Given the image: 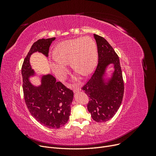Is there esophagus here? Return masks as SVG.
Instances as JSON below:
<instances>
[{"instance_id":"1","label":"esophagus","mask_w":156,"mask_h":156,"mask_svg":"<svg viewBox=\"0 0 156 156\" xmlns=\"http://www.w3.org/2000/svg\"><path fill=\"white\" fill-rule=\"evenodd\" d=\"M80 90H81V88H80V87H78V88H75L73 90V92H78V91H80Z\"/></svg>"}]
</instances>
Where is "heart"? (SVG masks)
<instances>
[{
    "mask_svg": "<svg viewBox=\"0 0 156 156\" xmlns=\"http://www.w3.org/2000/svg\"><path fill=\"white\" fill-rule=\"evenodd\" d=\"M54 54L51 68L61 80L67 75L68 64L74 71L87 76L94 71L97 62V47L89 37L63 41L56 46Z\"/></svg>",
    "mask_w": 156,
    "mask_h": 156,
    "instance_id": "heart-1",
    "label": "heart"
}]
</instances>
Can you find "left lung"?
Returning a JSON list of instances; mask_svg holds the SVG:
<instances>
[{"instance_id":"obj_1","label":"left lung","mask_w":156,"mask_h":156,"mask_svg":"<svg viewBox=\"0 0 156 156\" xmlns=\"http://www.w3.org/2000/svg\"><path fill=\"white\" fill-rule=\"evenodd\" d=\"M94 36L97 46L98 64L81 90L89 97L87 109L92 119L103 122L111 119L119 109L124 94V81L118 54L105 38L96 34ZM111 63L114 64L115 70L106 86L103 82L102 75L106 66Z\"/></svg>"}]
</instances>
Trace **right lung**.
Returning <instances> with one entry per match:
<instances>
[{
  "label": "right lung",
  "mask_w": 156,
  "mask_h": 156,
  "mask_svg": "<svg viewBox=\"0 0 156 156\" xmlns=\"http://www.w3.org/2000/svg\"><path fill=\"white\" fill-rule=\"evenodd\" d=\"M55 39V37L42 38L35 42L24 58L21 68L23 95L27 108L41 125L51 129L60 128L68 122L74 94L72 90L61 81H56L51 75L43 77L40 87L33 86L28 78L34 75V71L29 60L31 54L35 52L47 57L49 47Z\"/></svg>",
  "instance_id": "add662e5"
}]
</instances>
